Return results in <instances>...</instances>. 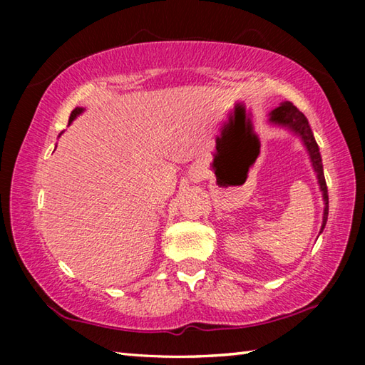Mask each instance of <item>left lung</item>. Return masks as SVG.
I'll return each mask as SVG.
<instances>
[{
    "label": "left lung",
    "mask_w": 365,
    "mask_h": 365,
    "mask_svg": "<svg viewBox=\"0 0 365 365\" xmlns=\"http://www.w3.org/2000/svg\"><path fill=\"white\" fill-rule=\"evenodd\" d=\"M269 120L272 123H277V125L288 127L289 130H293L296 135H299L302 143H304V146H306V150L309 153V158H311L312 168L317 174L320 191H322V195H324L325 209H324L322 228H320V233H322V230L325 228V224H327V217H329V191H327V183H325V177H324L322 158H320L317 141H316V138H314L312 130H311V127H309V122L306 119V115L302 114L298 108L293 106V103L283 101L279 108H275L274 110H272Z\"/></svg>",
    "instance_id": "8db88e82"
}]
</instances>
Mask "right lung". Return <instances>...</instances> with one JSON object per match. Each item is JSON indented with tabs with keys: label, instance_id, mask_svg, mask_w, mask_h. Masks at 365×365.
Returning a JSON list of instances; mask_svg holds the SVG:
<instances>
[{
	"label": "right lung",
	"instance_id": "right-lung-1",
	"mask_svg": "<svg viewBox=\"0 0 365 365\" xmlns=\"http://www.w3.org/2000/svg\"><path fill=\"white\" fill-rule=\"evenodd\" d=\"M82 110H83L82 108H76V109H73L72 113H71V117H69V123H71L73 119H76V117H77L78 114H82Z\"/></svg>",
	"mask_w": 365,
	"mask_h": 365
}]
</instances>
